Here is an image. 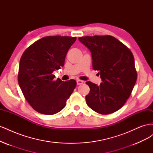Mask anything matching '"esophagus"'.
I'll use <instances>...</instances> for the list:
<instances>
[{
    "mask_svg": "<svg viewBox=\"0 0 153 153\" xmlns=\"http://www.w3.org/2000/svg\"><path fill=\"white\" fill-rule=\"evenodd\" d=\"M76 84H77V85H81L82 84H84V81L80 80H76Z\"/></svg>",
    "mask_w": 153,
    "mask_h": 153,
    "instance_id": "1",
    "label": "esophagus"
}]
</instances>
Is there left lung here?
Listing matches in <instances>:
<instances>
[{
    "label": "left lung",
    "instance_id": "8db88e82",
    "mask_svg": "<svg viewBox=\"0 0 153 153\" xmlns=\"http://www.w3.org/2000/svg\"><path fill=\"white\" fill-rule=\"evenodd\" d=\"M91 52L92 68L99 71L100 85L87 82L90 92L87 105L100 114L116 112L126 102L137 81L132 52L112 36H84L78 38Z\"/></svg>",
    "mask_w": 153,
    "mask_h": 153
}]
</instances>
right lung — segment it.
Returning <instances> with one entry per match:
<instances>
[{"mask_svg":"<svg viewBox=\"0 0 153 153\" xmlns=\"http://www.w3.org/2000/svg\"><path fill=\"white\" fill-rule=\"evenodd\" d=\"M76 39V37H44L22 54L18 84L26 100L38 112L46 115L58 113L65 107L75 89V80H54L53 72L64 66L68 51Z\"/></svg>","mask_w":153,"mask_h":153,"instance_id":"right-lung-1","label":"right lung"}]
</instances>
